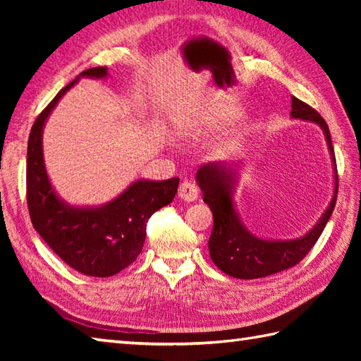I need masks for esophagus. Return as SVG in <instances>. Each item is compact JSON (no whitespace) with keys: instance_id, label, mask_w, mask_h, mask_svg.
Returning <instances> with one entry per match:
<instances>
[{"instance_id":"obj_1","label":"esophagus","mask_w":361,"mask_h":361,"mask_svg":"<svg viewBox=\"0 0 361 361\" xmlns=\"http://www.w3.org/2000/svg\"><path fill=\"white\" fill-rule=\"evenodd\" d=\"M200 195V189L192 181H183L178 188V197L185 202H195Z\"/></svg>"}]
</instances>
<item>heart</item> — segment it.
Here are the masks:
<instances>
[{"instance_id": "b5f03b06", "label": "heart", "mask_w": 361, "mask_h": 361, "mask_svg": "<svg viewBox=\"0 0 361 361\" xmlns=\"http://www.w3.org/2000/svg\"><path fill=\"white\" fill-rule=\"evenodd\" d=\"M235 111V106L216 101V99H200V101L183 106L172 114L173 133L180 137H195L212 133L231 121ZM245 136H247V127L243 124H237L225 130L214 144V155H233L242 145Z\"/></svg>"}]
</instances>
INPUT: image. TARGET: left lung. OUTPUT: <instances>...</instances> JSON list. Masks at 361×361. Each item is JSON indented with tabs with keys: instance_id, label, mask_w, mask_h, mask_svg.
I'll return each instance as SVG.
<instances>
[{
	"instance_id": "left-lung-1",
	"label": "left lung",
	"mask_w": 361,
	"mask_h": 361,
	"mask_svg": "<svg viewBox=\"0 0 361 361\" xmlns=\"http://www.w3.org/2000/svg\"><path fill=\"white\" fill-rule=\"evenodd\" d=\"M290 116L313 122L323 130L334 169L332 200L317 224L305 234L295 239H262L245 226L234 202V192L245 167L243 161L208 163L197 171V185L202 189L203 202L209 206L214 217L212 233L208 242L211 259L219 270L235 279L265 278L296 265L317 243L334 212L336 192H338V176H336L331 132L326 121L317 110L296 97H291Z\"/></svg>"
}]
</instances>
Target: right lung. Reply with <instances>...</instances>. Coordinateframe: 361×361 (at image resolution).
<instances>
[{"instance_id": "obj_1", "label": "right lung", "mask_w": 361, "mask_h": 361, "mask_svg": "<svg viewBox=\"0 0 361 361\" xmlns=\"http://www.w3.org/2000/svg\"><path fill=\"white\" fill-rule=\"evenodd\" d=\"M82 78L106 79L109 68L82 71L34 122L27 141V206L35 231L63 262L87 276L109 278L135 262L149 219L172 203L180 178L135 180L118 197L99 206L70 204L57 194L44 164L43 128L60 99Z\"/></svg>"}]
</instances>
